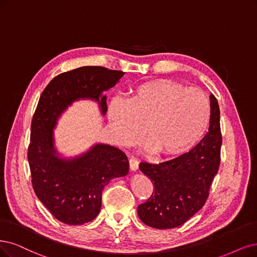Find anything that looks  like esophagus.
<instances>
[{
  "instance_id": "1",
  "label": "esophagus",
  "mask_w": 257,
  "mask_h": 257,
  "mask_svg": "<svg viewBox=\"0 0 257 257\" xmlns=\"http://www.w3.org/2000/svg\"><path fill=\"white\" fill-rule=\"evenodd\" d=\"M129 167L131 170L136 172V170H138V168H139V161L136 158H131L129 160Z\"/></svg>"
}]
</instances>
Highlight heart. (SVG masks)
Returning <instances> with one entry per match:
<instances>
[{"instance_id": "obj_1", "label": "heart", "mask_w": 257, "mask_h": 257, "mask_svg": "<svg viewBox=\"0 0 257 257\" xmlns=\"http://www.w3.org/2000/svg\"><path fill=\"white\" fill-rule=\"evenodd\" d=\"M210 101L203 91L170 80L141 83L126 103L113 100L108 118L122 144L140 138L162 157L181 155L194 147L208 126Z\"/></svg>"}]
</instances>
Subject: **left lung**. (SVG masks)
Here are the masks:
<instances>
[{
  "label": "left lung",
  "mask_w": 257,
  "mask_h": 257,
  "mask_svg": "<svg viewBox=\"0 0 257 257\" xmlns=\"http://www.w3.org/2000/svg\"><path fill=\"white\" fill-rule=\"evenodd\" d=\"M210 127L204 138L188 151L159 164L141 162L140 169L151 180L154 192L138 207L140 219L155 229L183 224L205 204L220 165L222 137L220 111L211 95Z\"/></svg>",
  "instance_id": "1"
}]
</instances>
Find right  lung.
Masks as SVG:
<instances>
[{"mask_svg": "<svg viewBox=\"0 0 257 257\" xmlns=\"http://www.w3.org/2000/svg\"><path fill=\"white\" fill-rule=\"evenodd\" d=\"M123 72L103 66H82L54 77L43 90L32 119L27 160L38 199L59 221L77 225L93 220L100 211L101 193L113 178L128 174L126 155L116 147L96 144L73 160L56 157L53 129L74 100L99 101L108 110L102 92L117 83Z\"/></svg>", "mask_w": 257, "mask_h": 257, "instance_id": "right-lung-1", "label": "right lung"}]
</instances>
